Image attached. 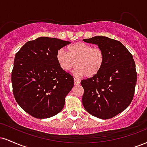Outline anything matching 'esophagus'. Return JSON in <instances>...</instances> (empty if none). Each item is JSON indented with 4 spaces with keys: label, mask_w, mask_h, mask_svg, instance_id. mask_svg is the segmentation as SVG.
<instances>
[{
    "label": "esophagus",
    "mask_w": 147,
    "mask_h": 147,
    "mask_svg": "<svg viewBox=\"0 0 147 147\" xmlns=\"http://www.w3.org/2000/svg\"><path fill=\"white\" fill-rule=\"evenodd\" d=\"M74 83H75V85L77 86V85H79V84H80V81H79V79L75 78V79H74Z\"/></svg>",
    "instance_id": "1"
}]
</instances>
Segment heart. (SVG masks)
<instances>
[{"mask_svg":"<svg viewBox=\"0 0 147 147\" xmlns=\"http://www.w3.org/2000/svg\"><path fill=\"white\" fill-rule=\"evenodd\" d=\"M68 53L61 49L57 53V61L65 72L73 70L78 77L85 75L88 78L95 77L101 71L105 61L104 50L99 47H92L83 42H77L67 48Z\"/></svg>","mask_w":147,"mask_h":147,"instance_id":"1","label":"heart"}]
</instances>
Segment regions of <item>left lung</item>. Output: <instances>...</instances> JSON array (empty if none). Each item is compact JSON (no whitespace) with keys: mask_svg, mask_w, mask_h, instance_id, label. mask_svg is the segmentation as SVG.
Wrapping results in <instances>:
<instances>
[{"mask_svg":"<svg viewBox=\"0 0 147 147\" xmlns=\"http://www.w3.org/2000/svg\"><path fill=\"white\" fill-rule=\"evenodd\" d=\"M98 45L105 54L101 71L81 82L84 92L82 104L92 115L111 119L124 111L134 96L137 72L133 55L121 42L106 36L84 39Z\"/></svg>","mask_w":147,"mask_h":147,"instance_id":"8db88e82","label":"left lung"}]
</instances>
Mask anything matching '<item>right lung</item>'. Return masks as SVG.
I'll return each instance as SVG.
<instances>
[{"instance_id": "obj_1", "label": "right lung", "mask_w": 147, "mask_h": 147, "mask_svg": "<svg viewBox=\"0 0 147 147\" xmlns=\"http://www.w3.org/2000/svg\"><path fill=\"white\" fill-rule=\"evenodd\" d=\"M70 42L41 36L27 42L15 55L11 72L13 94L30 115L45 119L63 109L74 79L63 71L57 53Z\"/></svg>"}]
</instances>
